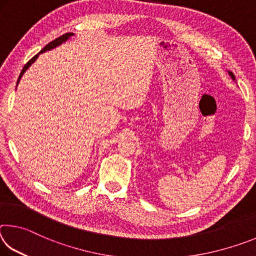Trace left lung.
<instances>
[{"label": "left lung", "mask_w": 256, "mask_h": 256, "mask_svg": "<svg viewBox=\"0 0 256 256\" xmlns=\"http://www.w3.org/2000/svg\"><path fill=\"white\" fill-rule=\"evenodd\" d=\"M228 73H229V76H232V80H235V76H234V73H232V72H230V71H229Z\"/></svg>", "instance_id": "obj_1"}]
</instances>
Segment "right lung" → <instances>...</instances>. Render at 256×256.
I'll return each mask as SVG.
<instances>
[{
    "label": "right lung",
    "mask_w": 256,
    "mask_h": 256,
    "mask_svg": "<svg viewBox=\"0 0 256 256\" xmlns=\"http://www.w3.org/2000/svg\"><path fill=\"white\" fill-rule=\"evenodd\" d=\"M71 36H73V32H66V34H62V36H60L58 38H56V40H54L53 42H50V44H47L44 48H42L40 53H38L37 55H34V58H32V60H29V62H27V64H26V66H24V68H22V71H21V73H20V76H19V79H18V82H16V84H19V81H20V79H21V76H22V74L26 72V70H27V68L32 66V64L34 62V60H37V58L38 56H40V53H44V52H46V50H52V48H55L56 46H58V45H60L62 44V42H64L66 40H68V38H70Z\"/></svg>",
    "instance_id": "obj_1"
}]
</instances>
